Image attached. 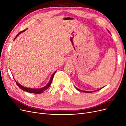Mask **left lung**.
Wrapping results in <instances>:
<instances>
[{"label": "left lung", "instance_id": "left-lung-1", "mask_svg": "<svg viewBox=\"0 0 126 126\" xmlns=\"http://www.w3.org/2000/svg\"><path fill=\"white\" fill-rule=\"evenodd\" d=\"M76 89H77L78 91H83V92H84V93H92V92H95V91H98V90H100V89H101V88H100V89H98V90H95V91H82V90H80V89H78V88H76Z\"/></svg>", "mask_w": 126, "mask_h": 126}]
</instances>
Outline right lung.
<instances>
[{"label": "right lung", "instance_id": "add662e5", "mask_svg": "<svg viewBox=\"0 0 126 126\" xmlns=\"http://www.w3.org/2000/svg\"><path fill=\"white\" fill-rule=\"evenodd\" d=\"M25 30H23V31H21V32H19V33L17 34V35L16 36V37L15 38L14 40L19 35L20 33H22V32H25ZM56 71L55 72H54V74H53L52 75L51 77V78H50V81H49V82H48V84H47L46 86L44 87L43 88H39V89H32V88H26V87H24V86H22L20 85L19 84V83H18L17 82H16V83H17V85H18V86L21 89H22V90H23L26 91H27V92L30 93L37 94H41V93H43L45 90H47V89L48 88H49V87H50V86L51 85V82H52L53 78H54V76L55 74L56 73ZM15 81H16V80H15Z\"/></svg>", "mask_w": 126, "mask_h": 126}]
</instances>
